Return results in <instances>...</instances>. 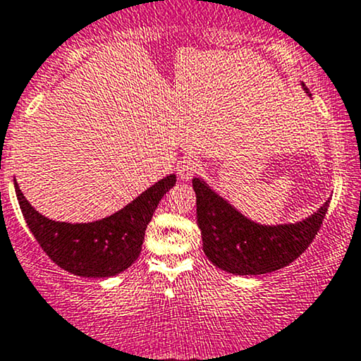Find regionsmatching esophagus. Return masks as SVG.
<instances>
[{"label":"esophagus","instance_id":"esophagus-1","mask_svg":"<svg viewBox=\"0 0 361 361\" xmlns=\"http://www.w3.org/2000/svg\"><path fill=\"white\" fill-rule=\"evenodd\" d=\"M200 170V165L198 161L193 157H185L181 161H178L176 165V171H178V176L181 178V180L188 181L193 178L196 173Z\"/></svg>","mask_w":361,"mask_h":361}]
</instances>
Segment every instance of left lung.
Here are the masks:
<instances>
[{"instance_id":"8db88e82","label":"left lung","mask_w":361,"mask_h":361,"mask_svg":"<svg viewBox=\"0 0 361 361\" xmlns=\"http://www.w3.org/2000/svg\"><path fill=\"white\" fill-rule=\"evenodd\" d=\"M193 190L203 252L214 267L233 275H263L295 262L317 236L330 207L328 200L307 220L264 226L245 218L200 178H193Z\"/></svg>"}]
</instances>
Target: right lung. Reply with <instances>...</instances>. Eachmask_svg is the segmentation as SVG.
<instances>
[{"instance_id": "add662e5", "label": "right lung", "mask_w": 361, "mask_h": 361, "mask_svg": "<svg viewBox=\"0 0 361 361\" xmlns=\"http://www.w3.org/2000/svg\"><path fill=\"white\" fill-rule=\"evenodd\" d=\"M175 183V175L163 178L111 216L75 225L48 220L31 207L16 181L15 190L30 231L58 267L78 276L108 278L125 271L140 257L145 230L159 200Z\"/></svg>"}]
</instances>
